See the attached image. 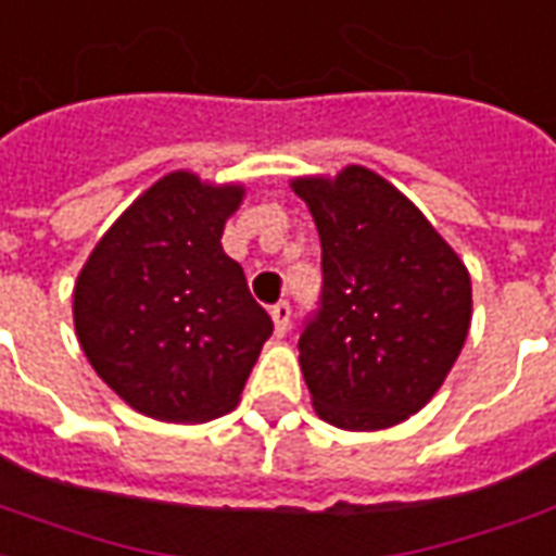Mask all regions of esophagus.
Instances as JSON below:
<instances>
[{
  "label": "esophagus",
  "mask_w": 556,
  "mask_h": 556,
  "mask_svg": "<svg viewBox=\"0 0 556 556\" xmlns=\"http://www.w3.org/2000/svg\"><path fill=\"white\" fill-rule=\"evenodd\" d=\"M290 314H293V308H290V302H287V299H281V302H275V305H271V320H275V332L285 334L287 329H290Z\"/></svg>",
  "instance_id": "34e87169"
}]
</instances>
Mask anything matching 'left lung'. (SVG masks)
Here are the masks:
<instances>
[{
  "mask_svg": "<svg viewBox=\"0 0 556 556\" xmlns=\"http://www.w3.org/2000/svg\"><path fill=\"white\" fill-rule=\"evenodd\" d=\"M320 233L323 287L299 329L317 416L380 431L428 404L470 329V275L407 197L365 167L296 179Z\"/></svg>",
  "mask_w": 556,
  "mask_h": 556,
  "instance_id": "8db88e82",
  "label": "left lung"
}]
</instances>
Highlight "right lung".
<instances>
[{
  "instance_id": "obj_1",
  "label": "right lung",
  "mask_w": 556,
  "mask_h": 556,
  "mask_svg": "<svg viewBox=\"0 0 556 556\" xmlns=\"http://www.w3.org/2000/svg\"><path fill=\"white\" fill-rule=\"evenodd\" d=\"M239 200L233 185L164 176L110 227L74 287L86 359L134 410L161 422L230 410L275 329L222 248Z\"/></svg>"
}]
</instances>
